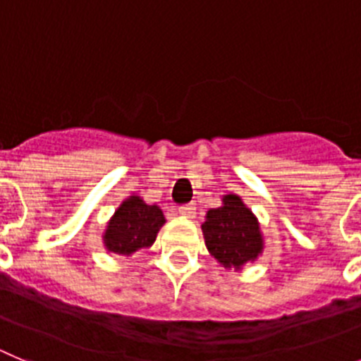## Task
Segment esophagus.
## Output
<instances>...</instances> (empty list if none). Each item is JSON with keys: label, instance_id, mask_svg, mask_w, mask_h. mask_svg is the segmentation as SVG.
<instances>
[{"label": "esophagus", "instance_id": "obj_1", "mask_svg": "<svg viewBox=\"0 0 361 361\" xmlns=\"http://www.w3.org/2000/svg\"><path fill=\"white\" fill-rule=\"evenodd\" d=\"M178 214L183 217H194L196 216V207L194 204H183V207L178 209Z\"/></svg>", "mask_w": 361, "mask_h": 361}]
</instances>
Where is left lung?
<instances>
[{"mask_svg": "<svg viewBox=\"0 0 361 361\" xmlns=\"http://www.w3.org/2000/svg\"><path fill=\"white\" fill-rule=\"evenodd\" d=\"M201 230L210 255L225 268L241 269L264 248L257 217L237 194L223 196L219 209L207 212Z\"/></svg>", "mask_w": 361, "mask_h": 361, "instance_id": "obj_1", "label": "left lung"}]
</instances>
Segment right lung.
I'll return each instance as SVG.
<instances>
[{
  "instance_id": "right-lung-1",
  "label": "right lung",
  "mask_w": 361,
  "mask_h": 361,
  "mask_svg": "<svg viewBox=\"0 0 361 361\" xmlns=\"http://www.w3.org/2000/svg\"><path fill=\"white\" fill-rule=\"evenodd\" d=\"M165 217L160 207L147 204L140 196L122 201L104 232V246L111 253L131 255L157 241Z\"/></svg>"
}]
</instances>
